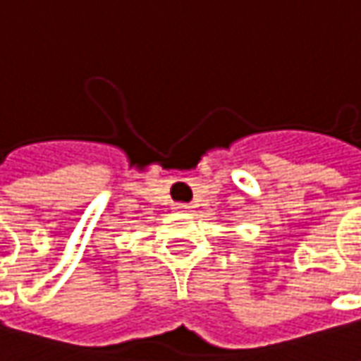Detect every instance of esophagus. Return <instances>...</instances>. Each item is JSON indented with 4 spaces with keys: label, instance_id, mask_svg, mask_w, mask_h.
<instances>
[{
    "label": "esophagus",
    "instance_id": "obj_1",
    "mask_svg": "<svg viewBox=\"0 0 361 361\" xmlns=\"http://www.w3.org/2000/svg\"><path fill=\"white\" fill-rule=\"evenodd\" d=\"M173 208H176V210H181V212H188V210H190L192 206H190V204H176Z\"/></svg>",
    "mask_w": 361,
    "mask_h": 361
}]
</instances>
